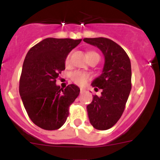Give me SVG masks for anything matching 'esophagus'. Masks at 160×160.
I'll list each match as a JSON object with an SVG mask.
<instances>
[{
    "label": "esophagus",
    "instance_id": "esophagus-1",
    "mask_svg": "<svg viewBox=\"0 0 160 160\" xmlns=\"http://www.w3.org/2000/svg\"><path fill=\"white\" fill-rule=\"evenodd\" d=\"M84 93V90L83 89V88H80V93Z\"/></svg>",
    "mask_w": 160,
    "mask_h": 160
}]
</instances>
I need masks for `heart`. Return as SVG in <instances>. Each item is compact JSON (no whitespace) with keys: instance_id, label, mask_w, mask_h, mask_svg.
<instances>
[{"instance_id":"heart-1","label":"heart","mask_w":160,"mask_h":160,"mask_svg":"<svg viewBox=\"0 0 160 160\" xmlns=\"http://www.w3.org/2000/svg\"><path fill=\"white\" fill-rule=\"evenodd\" d=\"M92 54L98 55L96 52L90 51L88 52V56ZM65 66L67 67H69L70 66V53H69L65 59ZM71 80L77 85H83L90 80V76L88 74L84 73V72H80V71H76V72H72V76H71Z\"/></svg>"}]
</instances>
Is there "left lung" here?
<instances>
[{"label": "left lung", "instance_id": "1", "mask_svg": "<svg viewBox=\"0 0 160 160\" xmlns=\"http://www.w3.org/2000/svg\"><path fill=\"white\" fill-rule=\"evenodd\" d=\"M83 41L97 46L104 56L102 73L91 83L93 88L102 89L101 96L94 95L87 108L93 128L107 130L122 117L129 96L132 89L130 59L125 50L109 38H85Z\"/></svg>", "mask_w": 160, "mask_h": 160}]
</instances>
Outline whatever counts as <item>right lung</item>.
<instances>
[{
    "mask_svg": "<svg viewBox=\"0 0 160 160\" xmlns=\"http://www.w3.org/2000/svg\"><path fill=\"white\" fill-rule=\"evenodd\" d=\"M81 39L47 38L29 49L24 60L19 93L28 117L45 130L63 125L69 108L80 93V88L70 84L62 89L56 79L65 70V59Z\"/></svg>",
    "mask_w": 160,
    "mask_h": 160,
    "instance_id": "right-lung-1",
    "label": "right lung"
}]
</instances>
